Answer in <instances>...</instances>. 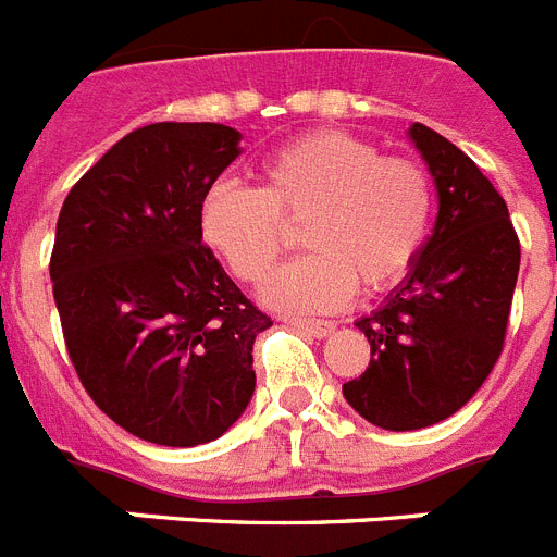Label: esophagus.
<instances>
[{
  "mask_svg": "<svg viewBox=\"0 0 557 557\" xmlns=\"http://www.w3.org/2000/svg\"><path fill=\"white\" fill-rule=\"evenodd\" d=\"M289 326H296V330L307 332L310 337H326L332 330H335V324L332 321H318V318H284Z\"/></svg>",
  "mask_w": 557,
  "mask_h": 557,
  "instance_id": "esophagus-1",
  "label": "esophagus"
}]
</instances>
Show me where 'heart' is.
<instances>
[{"instance_id": "b5f03b06", "label": "heart", "mask_w": 557, "mask_h": 557, "mask_svg": "<svg viewBox=\"0 0 557 557\" xmlns=\"http://www.w3.org/2000/svg\"><path fill=\"white\" fill-rule=\"evenodd\" d=\"M434 216L425 165L383 157L346 132L287 143L261 169L259 188L216 183L199 208V233L247 284L268 278L304 222L312 253L273 275L264 298L296 312H332L355 289L386 293L414 268Z\"/></svg>"}]
</instances>
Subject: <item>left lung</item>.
<instances>
[{"label":"left lung","mask_w":557,"mask_h":557,"mask_svg":"<svg viewBox=\"0 0 557 557\" xmlns=\"http://www.w3.org/2000/svg\"><path fill=\"white\" fill-rule=\"evenodd\" d=\"M440 194L434 233L403 284L358 321L372 358L344 397L386 431H417L456 414L505 349L521 245L507 202L440 132L411 126Z\"/></svg>","instance_id":"1"}]
</instances>
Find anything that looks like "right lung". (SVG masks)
I'll return each mask as SVG.
<instances>
[{"label":"right lung","mask_w":557,"mask_h":557,"mask_svg":"<svg viewBox=\"0 0 557 557\" xmlns=\"http://www.w3.org/2000/svg\"><path fill=\"white\" fill-rule=\"evenodd\" d=\"M222 123H149L70 188L52 298L81 386L123 431L194 448L239 420L270 321L202 245L199 208L239 157Z\"/></svg>","instance_id":"obj_1"}]
</instances>
